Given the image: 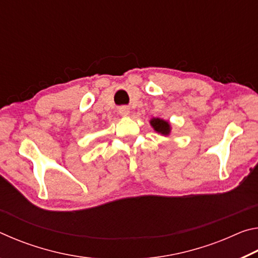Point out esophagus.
<instances>
[{
    "instance_id": "1",
    "label": "esophagus",
    "mask_w": 258,
    "mask_h": 258,
    "mask_svg": "<svg viewBox=\"0 0 258 258\" xmlns=\"http://www.w3.org/2000/svg\"><path fill=\"white\" fill-rule=\"evenodd\" d=\"M118 111L121 116H127L130 113V108L127 106H123L118 109Z\"/></svg>"
}]
</instances>
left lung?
<instances>
[{
  "label": "left lung",
  "instance_id": "1",
  "mask_svg": "<svg viewBox=\"0 0 258 258\" xmlns=\"http://www.w3.org/2000/svg\"><path fill=\"white\" fill-rule=\"evenodd\" d=\"M150 123L152 126H154L155 131H157V132H159L161 134L167 135L169 133V131H171V128H169V124L167 123V121H165L163 119L154 118V119H151Z\"/></svg>",
  "mask_w": 258,
  "mask_h": 258
}]
</instances>
